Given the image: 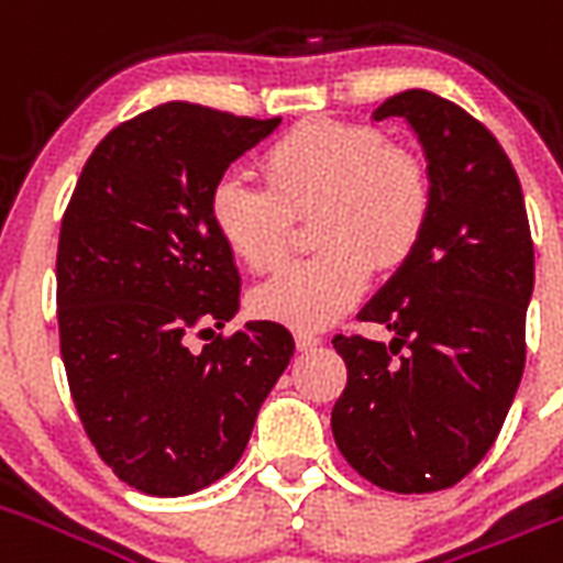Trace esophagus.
Masks as SVG:
<instances>
[{"instance_id":"1","label":"esophagus","mask_w":563,"mask_h":563,"mask_svg":"<svg viewBox=\"0 0 563 563\" xmlns=\"http://www.w3.org/2000/svg\"><path fill=\"white\" fill-rule=\"evenodd\" d=\"M295 343H298L301 353H307V350H317L322 338H319L317 331H295Z\"/></svg>"}]
</instances>
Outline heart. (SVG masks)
Instances as JSON below:
<instances>
[{"label": "heart", "mask_w": 563, "mask_h": 563, "mask_svg": "<svg viewBox=\"0 0 563 563\" xmlns=\"http://www.w3.org/2000/svg\"><path fill=\"white\" fill-rule=\"evenodd\" d=\"M265 174L268 186L222 174L210 192V222L238 262L268 271L286 253L289 213L317 210V256L286 265L253 292L258 317L292 329L341 317L362 298L374 265H401L428 225V174L371 126L307 123L268 150Z\"/></svg>", "instance_id": "heart-1"}]
</instances>
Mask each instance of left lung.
<instances>
[{
	"instance_id": "left-lung-1",
	"label": "left lung",
	"mask_w": 563,
	"mask_h": 563,
	"mask_svg": "<svg viewBox=\"0 0 563 563\" xmlns=\"http://www.w3.org/2000/svg\"><path fill=\"white\" fill-rule=\"evenodd\" d=\"M431 184L422 238L358 319L389 343L334 334L346 389L331 410L343 459L386 492L449 488L485 459L525 371L533 244L521 184L497 139L428 90L391 96Z\"/></svg>"
}]
</instances>
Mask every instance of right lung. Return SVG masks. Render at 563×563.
I'll list each match as a JSON object with an SVG mask.
<instances>
[{
    "instance_id": "right-lung-1",
    "label": "right lung",
    "mask_w": 563,
    "mask_h": 563,
    "mask_svg": "<svg viewBox=\"0 0 563 563\" xmlns=\"http://www.w3.org/2000/svg\"><path fill=\"white\" fill-rule=\"evenodd\" d=\"M277 126L192 102L150 108L104 135L68 201L56 253L68 389L96 452L144 495H192L232 471L295 353L268 319L213 331L241 307V274L210 192Z\"/></svg>"
}]
</instances>
